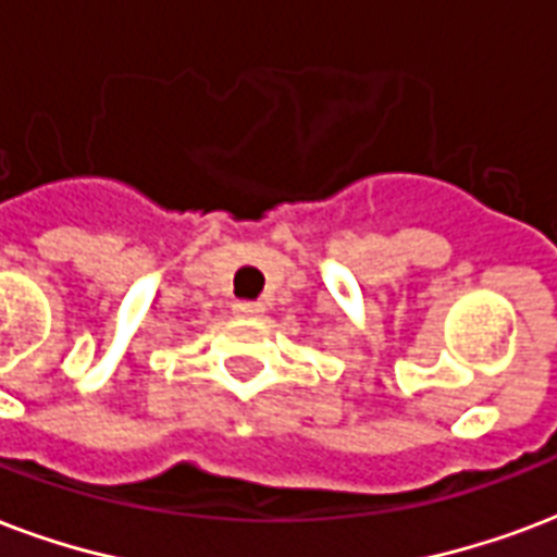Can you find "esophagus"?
I'll list each match as a JSON object with an SVG mask.
<instances>
[{
	"mask_svg": "<svg viewBox=\"0 0 557 557\" xmlns=\"http://www.w3.org/2000/svg\"><path fill=\"white\" fill-rule=\"evenodd\" d=\"M233 312H236L239 318H260L262 304H253V300H239V304H233Z\"/></svg>",
	"mask_w": 557,
	"mask_h": 557,
	"instance_id": "obj_1",
	"label": "esophagus"
}]
</instances>
